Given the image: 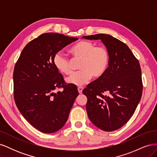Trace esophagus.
I'll return each mask as SVG.
<instances>
[{"mask_svg": "<svg viewBox=\"0 0 157 157\" xmlns=\"http://www.w3.org/2000/svg\"><path fill=\"white\" fill-rule=\"evenodd\" d=\"M82 90H83V87H82V86H78V91L79 94H82Z\"/></svg>", "mask_w": 157, "mask_h": 157, "instance_id": "34e87169", "label": "esophagus"}]
</instances>
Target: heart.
<instances>
[{
  "label": "heart",
  "mask_w": 157,
  "mask_h": 157,
  "mask_svg": "<svg viewBox=\"0 0 157 157\" xmlns=\"http://www.w3.org/2000/svg\"><path fill=\"white\" fill-rule=\"evenodd\" d=\"M70 53L75 61L80 60L78 67L80 70L66 78L68 83L80 86L94 78L101 77L109 67L110 56L104 46H96L93 42L82 40L70 49ZM55 67L62 74L68 75L73 71V61L61 52L54 57Z\"/></svg>",
  "instance_id": "b5f03b06"
}]
</instances>
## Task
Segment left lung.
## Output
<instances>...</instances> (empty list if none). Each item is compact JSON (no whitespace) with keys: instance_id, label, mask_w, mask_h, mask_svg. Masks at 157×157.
<instances>
[{"instance_id":"obj_1","label":"left lung","mask_w":157,"mask_h":157,"mask_svg":"<svg viewBox=\"0 0 157 157\" xmlns=\"http://www.w3.org/2000/svg\"><path fill=\"white\" fill-rule=\"evenodd\" d=\"M82 38L101 40L110 56L106 72L83 90L88 99V116L101 130H116L130 119L142 96L139 61L126 44L111 35L96 34Z\"/></svg>"}]
</instances>
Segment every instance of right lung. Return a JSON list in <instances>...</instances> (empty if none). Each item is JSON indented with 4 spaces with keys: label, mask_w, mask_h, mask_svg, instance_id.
I'll use <instances>...</instances> for the list:
<instances>
[{
    "label": "right lung",
    "mask_w": 157,
    "mask_h": 157,
    "mask_svg": "<svg viewBox=\"0 0 157 157\" xmlns=\"http://www.w3.org/2000/svg\"><path fill=\"white\" fill-rule=\"evenodd\" d=\"M77 40L43 33L25 46L14 67V101L23 117L40 132L50 134L61 129L78 96L77 88L66 84L54 64L55 54ZM59 88L62 92H55Z\"/></svg>",
    "instance_id": "obj_1"
}]
</instances>
